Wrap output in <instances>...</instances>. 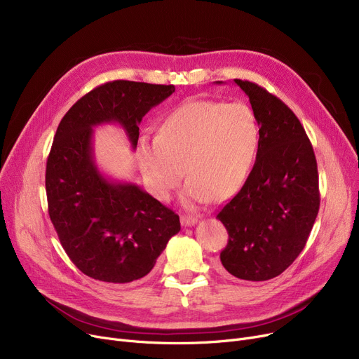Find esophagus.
I'll return each mask as SVG.
<instances>
[{
  "label": "esophagus",
  "instance_id": "obj_1",
  "mask_svg": "<svg viewBox=\"0 0 359 359\" xmlns=\"http://www.w3.org/2000/svg\"><path fill=\"white\" fill-rule=\"evenodd\" d=\"M180 221H182L184 227H191V225H195L198 222V219L195 217H191V215H182Z\"/></svg>",
  "mask_w": 359,
  "mask_h": 359
}]
</instances>
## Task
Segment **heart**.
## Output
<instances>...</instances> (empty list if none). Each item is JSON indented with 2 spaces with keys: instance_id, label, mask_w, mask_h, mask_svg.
<instances>
[{
  "instance_id": "obj_1",
  "label": "heart",
  "mask_w": 359,
  "mask_h": 359,
  "mask_svg": "<svg viewBox=\"0 0 359 359\" xmlns=\"http://www.w3.org/2000/svg\"><path fill=\"white\" fill-rule=\"evenodd\" d=\"M260 141V125L246 103L186 100L163 116L156 138H142L137 160L151 192L168 199L184 167L187 206L233 196L246 182Z\"/></svg>"
}]
</instances>
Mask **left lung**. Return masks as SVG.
Segmentation results:
<instances>
[{
	"instance_id": "left-lung-1",
	"label": "left lung",
	"mask_w": 359,
	"mask_h": 359,
	"mask_svg": "<svg viewBox=\"0 0 359 359\" xmlns=\"http://www.w3.org/2000/svg\"><path fill=\"white\" fill-rule=\"evenodd\" d=\"M234 83L248 94L260 141L246 183L217 215L229 231L221 268L238 279L268 280L306 246L320 206L317 161L303 125L284 102L255 83Z\"/></svg>"
}]
</instances>
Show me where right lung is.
I'll list each match as a JSON object with an SVG mask.
<instances>
[{
  "mask_svg": "<svg viewBox=\"0 0 359 359\" xmlns=\"http://www.w3.org/2000/svg\"><path fill=\"white\" fill-rule=\"evenodd\" d=\"M175 86L118 80L87 93L62 118L46 163L49 217L68 257L84 275L128 284L154 268L179 215L132 182L103 175L94 158L93 130L119 125L137 148L142 118Z\"/></svg>",
  "mask_w": 359,
  "mask_h": 359,
  "instance_id": "right-lung-1",
  "label": "right lung"
}]
</instances>
